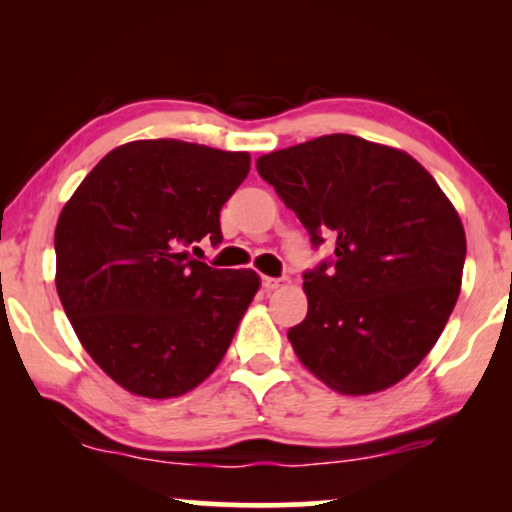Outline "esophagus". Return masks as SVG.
Here are the masks:
<instances>
[{"label": "esophagus", "mask_w": 512, "mask_h": 512, "mask_svg": "<svg viewBox=\"0 0 512 512\" xmlns=\"http://www.w3.org/2000/svg\"><path fill=\"white\" fill-rule=\"evenodd\" d=\"M289 284V279H277V277H261V286L265 291H275V289H279V286H286Z\"/></svg>", "instance_id": "34e87169"}]
</instances>
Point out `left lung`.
I'll return each mask as SVG.
<instances>
[{"label":"left lung","instance_id":"1","mask_svg":"<svg viewBox=\"0 0 512 512\" xmlns=\"http://www.w3.org/2000/svg\"><path fill=\"white\" fill-rule=\"evenodd\" d=\"M333 256L305 272L293 352L347 396L394 387L431 352L459 298L466 235L436 179L405 151L324 135L256 160Z\"/></svg>","mask_w":512,"mask_h":512}]
</instances>
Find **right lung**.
I'll return each mask as SVG.
<instances>
[{"label": "right lung", "instance_id": "obj_1", "mask_svg": "<svg viewBox=\"0 0 512 512\" xmlns=\"http://www.w3.org/2000/svg\"><path fill=\"white\" fill-rule=\"evenodd\" d=\"M251 158L179 139L109 151L62 207L55 286L81 345L116 384L172 398L214 373L258 291L188 249L221 244L219 212Z\"/></svg>", "mask_w": 512, "mask_h": 512}]
</instances>
